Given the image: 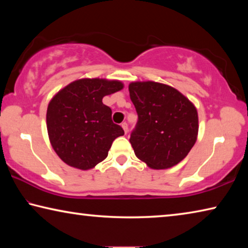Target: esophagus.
I'll return each instance as SVG.
<instances>
[{
  "label": "esophagus",
  "mask_w": 248,
  "mask_h": 248,
  "mask_svg": "<svg viewBox=\"0 0 248 248\" xmlns=\"http://www.w3.org/2000/svg\"><path fill=\"white\" fill-rule=\"evenodd\" d=\"M121 127H123L124 133L128 132V124H127V123H123V124H121Z\"/></svg>",
  "instance_id": "1"
}]
</instances>
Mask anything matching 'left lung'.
<instances>
[{"label": "left lung", "mask_w": 248, "mask_h": 248, "mask_svg": "<svg viewBox=\"0 0 248 248\" xmlns=\"http://www.w3.org/2000/svg\"><path fill=\"white\" fill-rule=\"evenodd\" d=\"M138 123L130 134L134 154L154 170H166L187 156L198 136V112L174 87L152 81L129 84Z\"/></svg>", "instance_id": "8db88e82"}]
</instances>
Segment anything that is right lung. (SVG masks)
Returning a JSON list of instances; mask_svg holds the SVG:
<instances>
[{"label":"right lung","instance_id":"1","mask_svg":"<svg viewBox=\"0 0 248 248\" xmlns=\"http://www.w3.org/2000/svg\"><path fill=\"white\" fill-rule=\"evenodd\" d=\"M123 89L119 81L81 78L54 95L47 109V129L62 161L86 170L107 157L112 142L124 131L112 123L111 109L103 97Z\"/></svg>","mask_w":248,"mask_h":248}]
</instances>
